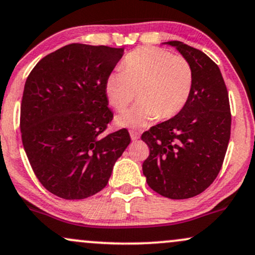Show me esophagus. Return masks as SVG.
<instances>
[{
	"mask_svg": "<svg viewBox=\"0 0 255 255\" xmlns=\"http://www.w3.org/2000/svg\"><path fill=\"white\" fill-rule=\"evenodd\" d=\"M139 132L138 131H136V130H130V137H131V139L132 140H137L139 138Z\"/></svg>",
	"mask_w": 255,
	"mask_h": 255,
	"instance_id": "34e87169",
	"label": "esophagus"
}]
</instances>
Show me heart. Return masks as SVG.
Masks as SVG:
<instances>
[{"instance_id": "obj_1", "label": "heart", "mask_w": 255, "mask_h": 255, "mask_svg": "<svg viewBox=\"0 0 255 255\" xmlns=\"http://www.w3.org/2000/svg\"><path fill=\"white\" fill-rule=\"evenodd\" d=\"M192 69L185 57L160 47L144 46L125 57L122 68L109 74L105 93L121 111L134 99L138 103L116 118L119 127H144L155 119H168L180 112L192 88Z\"/></svg>"}]
</instances>
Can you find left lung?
I'll list each match as a JSON object with an SVG mask.
<instances>
[{
	"label": "left lung",
	"mask_w": 255,
	"mask_h": 255,
	"mask_svg": "<svg viewBox=\"0 0 255 255\" xmlns=\"http://www.w3.org/2000/svg\"><path fill=\"white\" fill-rule=\"evenodd\" d=\"M192 69V88L178 115L142 134L150 154L143 162L149 187L170 199L202 193L220 173L230 138L229 97L220 68L192 46L168 41Z\"/></svg>",
	"instance_id": "1"
}]
</instances>
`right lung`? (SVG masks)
Returning <instances> with one entry per match:
<instances>
[{
    "instance_id": "right-lung-1",
    "label": "right lung",
    "mask_w": 255,
    "mask_h": 255,
    "mask_svg": "<svg viewBox=\"0 0 255 255\" xmlns=\"http://www.w3.org/2000/svg\"><path fill=\"white\" fill-rule=\"evenodd\" d=\"M124 49L69 44L32 69L20 130L40 184L63 199H85L106 186L131 138L127 128L103 137L112 121L105 81Z\"/></svg>"
}]
</instances>
